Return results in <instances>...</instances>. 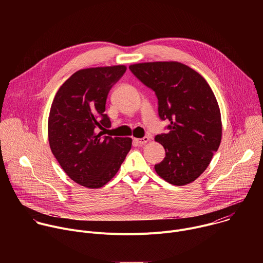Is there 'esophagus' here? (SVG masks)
<instances>
[{
	"mask_svg": "<svg viewBox=\"0 0 263 263\" xmlns=\"http://www.w3.org/2000/svg\"><path fill=\"white\" fill-rule=\"evenodd\" d=\"M149 140H151V138H149L148 136H144L143 138H134V141L139 144H144V143L148 142Z\"/></svg>",
	"mask_w": 263,
	"mask_h": 263,
	"instance_id": "obj_1",
	"label": "esophagus"
}]
</instances>
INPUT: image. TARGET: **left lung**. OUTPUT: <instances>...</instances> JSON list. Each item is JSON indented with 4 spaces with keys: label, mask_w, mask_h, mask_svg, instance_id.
<instances>
[{
    "label": "left lung",
    "mask_w": 263,
    "mask_h": 263,
    "mask_svg": "<svg viewBox=\"0 0 263 263\" xmlns=\"http://www.w3.org/2000/svg\"><path fill=\"white\" fill-rule=\"evenodd\" d=\"M129 68L155 91L159 117L170 122L168 133L155 137L165 149L156 173L177 186L194 182L221 140L220 111L212 89L199 72L177 61L142 62Z\"/></svg>",
    "instance_id": "left-lung-1"
}]
</instances>
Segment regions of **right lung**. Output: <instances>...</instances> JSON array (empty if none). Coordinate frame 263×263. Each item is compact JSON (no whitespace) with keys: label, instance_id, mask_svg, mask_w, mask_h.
I'll return each mask as SVG.
<instances>
[{"label":"right lung","instance_id":"add662e5","mask_svg":"<svg viewBox=\"0 0 263 263\" xmlns=\"http://www.w3.org/2000/svg\"><path fill=\"white\" fill-rule=\"evenodd\" d=\"M125 65L83 68L60 86L53 100L48 137L62 170L76 183L100 189L119 172L132 138L103 136L111 123L105 115L108 92Z\"/></svg>","mask_w":263,"mask_h":263}]
</instances>
